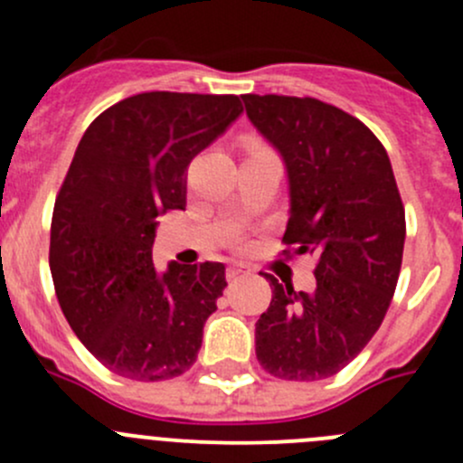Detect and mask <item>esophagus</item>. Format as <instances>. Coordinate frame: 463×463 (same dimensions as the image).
<instances>
[{
  "mask_svg": "<svg viewBox=\"0 0 463 463\" xmlns=\"http://www.w3.org/2000/svg\"><path fill=\"white\" fill-rule=\"evenodd\" d=\"M244 275H250V266L244 264V261H232V264L226 269L228 282H235V279L244 278Z\"/></svg>",
  "mask_w": 463,
  "mask_h": 463,
  "instance_id": "esophagus-1",
  "label": "esophagus"
}]
</instances>
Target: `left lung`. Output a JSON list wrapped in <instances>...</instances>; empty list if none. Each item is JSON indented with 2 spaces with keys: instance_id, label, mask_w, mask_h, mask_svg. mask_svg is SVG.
Segmentation results:
<instances>
[{
  "instance_id": "obj_1",
  "label": "left lung",
  "mask_w": 463,
  "mask_h": 463,
  "mask_svg": "<svg viewBox=\"0 0 463 463\" xmlns=\"http://www.w3.org/2000/svg\"><path fill=\"white\" fill-rule=\"evenodd\" d=\"M246 116L282 156L288 181L284 244L314 255L311 293L269 279L255 354L284 381L334 376L387 314L405 244V210L390 156L354 116L316 98L241 96Z\"/></svg>"
}]
</instances>
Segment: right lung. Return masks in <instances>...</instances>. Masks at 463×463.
Wrapping results in <instances>:
<instances>
[{
    "label": "right lung",
    "mask_w": 463,
    "mask_h": 463,
    "mask_svg": "<svg viewBox=\"0 0 463 463\" xmlns=\"http://www.w3.org/2000/svg\"><path fill=\"white\" fill-rule=\"evenodd\" d=\"M237 96L147 91L82 134L51 222L60 309L114 374L167 381L193 367L226 287L222 261L156 270V219L185 210L188 165L241 116Z\"/></svg>",
    "instance_id": "1"
}]
</instances>
